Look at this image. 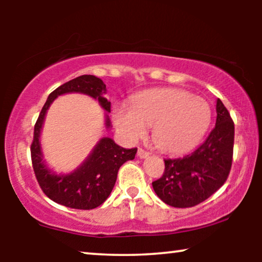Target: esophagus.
<instances>
[{
  "mask_svg": "<svg viewBox=\"0 0 262 262\" xmlns=\"http://www.w3.org/2000/svg\"><path fill=\"white\" fill-rule=\"evenodd\" d=\"M137 155H138L139 159H146V157L149 156V152L146 151V150H144V149L139 148L138 151H137Z\"/></svg>",
  "mask_w": 262,
  "mask_h": 262,
  "instance_id": "1",
  "label": "esophagus"
}]
</instances>
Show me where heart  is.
<instances>
[{
  "mask_svg": "<svg viewBox=\"0 0 262 262\" xmlns=\"http://www.w3.org/2000/svg\"><path fill=\"white\" fill-rule=\"evenodd\" d=\"M118 131L128 141L145 135L152 126V141L168 154H182L194 148L211 124V108L205 100L178 88H154L136 94L131 106L113 108Z\"/></svg>",
  "mask_w": 262,
  "mask_h": 262,
  "instance_id": "1",
  "label": "heart"
}]
</instances>
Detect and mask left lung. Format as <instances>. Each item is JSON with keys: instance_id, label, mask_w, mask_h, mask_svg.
Masks as SVG:
<instances>
[{"instance_id": "left-lung-1", "label": "left lung", "mask_w": 262, "mask_h": 262, "mask_svg": "<svg viewBox=\"0 0 262 262\" xmlns=\"http://www.w3.org/2000/svg\"><path fill=\"white\" fill-rule=\"evenodd\" d=\"M216 126L194 151L164 160V173L152 182L157 196L173 207H192L218 191L230 173L235 126L230 113L217 99Z\"/></svg>"}]
</instances>
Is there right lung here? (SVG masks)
Returning a JSON list of instances; mask_svg holds the SVG:
<instances>
[{
  "mask_svg": "<svg viewBox=\"0 0 262 262\" xmlns=\"http://www.w3.org/2000/svg\"><path fill=\"white\" fill-rule=\"evenodd\" d=\"M67 93H82L92 96L98 100L103 110L111 112V102L103 98L106 84L94 75H82L59 85L49 95L34 125L33 142L31 144L32 166L39 186L50 199L71 209L92 210L108 198L117 181L118 170L126 161L135 159L137 148H121L112 138L103 137L77 169L62 175L52 171L42 161L39 138L50 105L57 96ZM105 124L107 128L111 126L108 116H106Z\"/></svg>",
  "mask_w": 262,
  "mask_h": 262,
  "instance_id": "add662e5",
  "label": "right lung"
}]
</instances>
